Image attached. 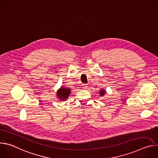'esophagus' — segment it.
<instances>
[{
  "mask_svg": "<svg viewBox=\"0 0 158 158\" xmlns=\"http://www.w3.org/2000/svg\"><path fill=\"white\" fill-rule=\"evenodd\" d=\"M82 88H83V89H87V85L86 84H84L82 85Z\"/></svg>",
  "mask_w": 158,
  "mask_h": 158,
  "instance_id": "34e87169",
  "label": "esophagus"
}]
</instances>
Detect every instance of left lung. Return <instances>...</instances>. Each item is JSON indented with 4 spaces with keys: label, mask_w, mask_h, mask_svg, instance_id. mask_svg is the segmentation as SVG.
I'll use <instances>...</instances> for the list:
<instances>
[{
    "label": "left lung",
    "mask_w": 158,
    "mask_h": 158,
    "mask_svg": "<svg viewBox=\"0 0 158 158\" xmlns=\"http://www.w3.org/2000/svg\"><path fill=\"white\" fill-rule=\"evenodd\" d=\"M105 93H106V91H104V89H101V90H100V95H101V96H104Z\"/></svg>",
    "instance_id": "left-lung-1"
}]
</instances>
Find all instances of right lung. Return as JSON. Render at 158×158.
Returning <instances> with one entry per match:
<instances>
[{
  "mask_svg": "<svg viewBox=\"0 0 158 158\" xmlns=\"http://www.w3.org/2000/svg\"><path fill=\"white\" fill-rule=\"evenodd\" d=\"M71 93V89L62 86L57 92V96L60 101H65L69 97Z\"/></svg>",
  "mask_w": 158,
  "mask_h": 158,
  "instance_id": "add662e5",
  "label": "right lung"
}]
</instances>
